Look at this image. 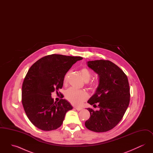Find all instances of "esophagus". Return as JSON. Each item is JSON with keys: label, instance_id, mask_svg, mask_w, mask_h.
Masks as SVG:
<instances>
[{"label": "esophagus", "instance_id": "34e87169", "mask_svg": "<svg viewBox=\"0 0 153 153\" xmlns=\"http://www.w3.org/2000/svg\"><path fill=\"white\" fill-rule=\"evenodd\" d=\"M74 108L76 109L77 111H81V110L82 109V108H81V107H75Z\"/></svg>", "mask_w": 153, "mask_h": 153}]
</instances>
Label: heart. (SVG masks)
Wrapping results in <instances>:
<instances>
[{
  "mask_svg": "<svg viewBox=\"0 0 153 153\" xmlns=\"http://www.w3.org/2000/svg\"><path fill=\"white\" fill-rule=\"evenodd\" d=\"M80 72L85 81L87 82L90 80L91 77V73L87 68H81L80 69ZM69 75L70 72H68L66 73L64 78V82L65 83L68 81ZM89 84L92 88H96L98 86V82L97 81H92L91 82H90ZM65 97L66 99L71 103L76 105H80L82 102L87 99L88 94L85 91H79L74 88H69L66 91Z\"/></svg>",
  "mask_w": 153,
  "mask_h": 153,
  "instance_id": "b5f03b06",
  "label": "heart"
}]
</instances>
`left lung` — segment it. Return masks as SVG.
<instances>
[{"label":"left lung","mask_w":153,"mask_h":153,"mask_svg":"<svg viewBox=\"0 0 153 153\" xmlns=\"http://www.w3.org/2000/svg\"><path fill=\"white\" fill-rule=\"evenodd\" d=\"M88 66L99 76V84L94 95L88 102L95 111L88 108L90 117L85 127L91 131L102 132L114 128L123 118L130 100V85L123 71L108 60L88 61Z\"/></svg>","instance_id":"obj_1"}]
</instances>
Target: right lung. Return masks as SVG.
<instances>
[{"label":"right lung","mask_w":153,"mask_h":153,"mask_svg":"<svg viewBox=\"0 0 153 153\" xmlns=\"http://www.w3.org/2000/svg\"><path fill=\"white\" fill-rule=\"evenodd\" d=\"M81 57L51 54L40 58L30 68L23 80L22 102L30 121L44 131L56 130L72 106L65 99L54 102L51 92L63 86L66 72Z\"/></svg>","instance_id":"add662e5"}]
</instances>
